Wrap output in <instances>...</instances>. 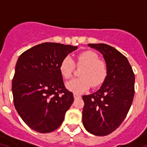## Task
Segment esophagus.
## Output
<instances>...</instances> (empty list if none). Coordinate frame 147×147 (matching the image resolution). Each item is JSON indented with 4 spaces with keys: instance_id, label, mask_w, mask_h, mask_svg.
Listing matches in <instances>:
<instances>
[{
    "instance_id": "1",
    "label": "esophagus",
    "mask_w": 147,
    "mask_h": 147,
    "mask_svg": "<svg viewBox=\"0 0 147 147\" xmlns=\"http://www.w3.org/2000/svg\"><path fill=\"white\" fill-rule=\"evenodd\" d=\"M81 98V96L79 95V94H76V93L74 94V98H75V99H76V98Z\"/></svg>"
}]
</instances>
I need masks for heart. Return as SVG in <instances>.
Masks as SVG:
<instances>
[{"label": "heart", "instance_id": "heart-1", "mask_svg": "<svg viewBox=\"0 0 147 147\" xmlns=\"http://www.w3.org/2000/svg\"><path fill=\"white\" fill-rule=\"evenodd\" d=\"M76 64L83 67L80 71V78L67 82L66 88L76 94L86 92L90 88L98 87L105 82L107 76V64L99 60L98 55L92 51H85L76 57ZM75 68V62L70 56H66L59 65V71L65 78L71 77Z\"/></svg>", "mask_w": 147, "mask_h": 147}]
</instances>
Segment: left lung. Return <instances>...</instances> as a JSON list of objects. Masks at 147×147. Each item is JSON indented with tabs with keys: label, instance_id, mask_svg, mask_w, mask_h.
Masks as SVG:
<instances>
[{
	"label": "left lung",
	"instance_id": "8db88e82",
	"mask_svg": "<svg viewBox=\"0 0 147 147\" xmlns=\"http://www.w3.org/2000/svg\"><path fill=\"white\" fill-rule=\"evenodd\" d=\"M88 46L101 53L107 76L97 92L82 96V123L90 134L106 136L121 125L130 110L135 76L127 59L114 47L104 43Z\"/></svg>",
	"mask_w": 147,
	"mask_h": 147
}]
</instances>
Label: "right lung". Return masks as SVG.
Listing matches in <instances>:
<instances>
[{"label": "right lung", "instance_id": "add662e5", "mask_svg": "<svg viewBox=\"0 0 147 147\" xmlns=\"http://www.w3.org/2000/svg\"><path fill=\"white\" fill-rule=\"evenodd\" d=\"M77 48L44 42L18 58L12 81L13 104L24 123L33 130L52 132L63 122L74 98L65 88L59 65Z\"/></svg>", "mask_w": 147, "mask_h": 147}]
</instances>
